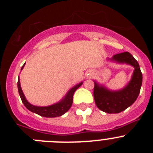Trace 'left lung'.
Segmentation results:
<instances>
[{
  "label": "left lung",
  "instance_id": "left-lung-1",
  "mask_svg": "<svg viewBox=\"0 0 153 153\" xmlns=\"http://www.w3.org/2000/svg\"><path fill=\"white\" fill-rule=\"evenodd\" d=\"M107 60L120 64L126 63L134 68L131 79L121 90H109L104 85L93 80V97L97 107L105 113H119L136 100L143 83V75L137 60L129 52L116 54L112 58H107Z\"/></svg>",
  "mask_w": 153,
  "mask_h": 153
}]
</instances>
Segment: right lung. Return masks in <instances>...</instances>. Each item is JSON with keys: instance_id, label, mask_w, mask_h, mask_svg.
Returning a JSON list of instances; mask_svg holds the SVG:
<instances>
[{"instance_id": "1", "label": "right lung", "mask_w": 153, "mask_h": 153, "mask_svg": "<svg viewBox=\"0 0 153 153\" xmlns=\"http://www.w3.org/2000/svg\"><path fill=\"white\" fill-rule=\"evenodd\" d=\"M24 65H25V63L21 67V70L24 69ZM83 83V82H80L78 84L73 86L72 88L69 90V91L64 96V97L62 98L61 100H60L59 102H56L54 104H52L51 106H34V105H32L31 103H30L27 100L26 97L24 96L22 89H21V83H20V79L19 78L18 81H17V88H18L19 95L21 97V100H22L23 103L24 104V106H26L27 109H29L30 111L32 112V113L40 115L41 117H47V118H52V117H60V116H62V115H63L64 113H66L68 111L70 108L71 107V106H72L73 96L74 94V92L77 90Z\"/></svg>"}]
</instances>
